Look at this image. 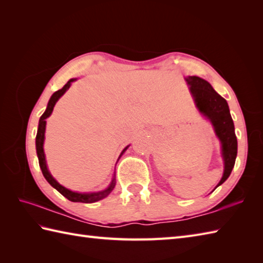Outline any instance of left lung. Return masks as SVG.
Segmentation results:
<instances>
[{
    "label": "left lung",
    "mask_w": 263,
    "mask_h": 263,
    "mask_svg": "<svg viewBox=\"0 0 263 263\" xmlns=\"http://www.w3.org/2000/svg\"><path fill=\"white\" fill-rule=\"evenodd\" d=\"M185 81L190 86V91L199 111L211 122L216 136L221 143V156L225 167L224 174L217 185L219 186L231 175L237 156V139L230 107L226 100L215 91L208 81L195 76L185 78Z\"/></svg>",
    "instance_id": "8db88e82"
}]
</instances>
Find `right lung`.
<instances>
[{
	"mask_svg": "<svg viewBox=\"0 0 263 263\" xmlns=\"http://www.w3.org/2000/svg\"><path fill=\"white\" fill-rule=\"evenodd\" d=\"M76 80L77 79H70L68 82H66V85L62 89H60V90L55 91L52 95V97L49 98V102L47 104V108H46L45 111H44V114L41 116V119H39V124H38V130H37V136H36V150H37L39 166H41V170H42L43 175H44V177L46 178V181L49 184H51V185L54 189H57L61 194L64 195L66 199L72 201V202L92 203V202H96V201H99V200L106 198L111 191H113V189L115 187V184H116L115 175L113 177V180H111L109 186L107 189L103 190V191L92 192V193H79V192L70 191L69 189H66V187L61 185V184L51 175V173L48 172L47 165H46V159H45V154H44V148H43V146H44V139H45L46 119H47L49 115L52 114L54 106H55V104H57L58 100L61 98V96H63L64 92L70 88L71 83L73 82V81H76ZM127 148H128V146L124 150H123L122 154L124 153ZM120 157H121V156H120Z\"/></svg>",
	"mask_w": 263,
	"mask_h": 263,
	"instance_id": "right-lung-1",
	"label": "right lung"
}]
</instances>
